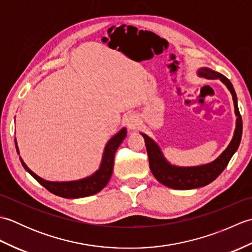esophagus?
<instances>
[{
  "label": "esophagus",
  "instance_id": "1",
  "mask_svg": "<svg viewBox=\"0 0 252 252\" xmlns=\"http://www.w3.org/2000/svg\"><path fill=\"white\" fill-rule=\"evenodd\" d=\"M125 122L130 130H135L140 126V118L135 114H129L126 117Z\"/></svg>",
  "mask_w": 252,
  "mask_h": 252
}]
</instances>
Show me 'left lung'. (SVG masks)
<instances>
[{"label": "left lung", "mask_w": 252, "mask_h": 252, "mask_svg": "<svg viewBox=\"0 0 252 252\" xmlns=\"http://www.w3.org/2000/svg\"><path fill=\"white\" fill-rule=\"evenodd\" d=\"M197 74L201 78L210 80L220 79L225 84V87L228 89L233 96L235 115L237 117L236 127H235L231 143L228 144L225 151L220 156L211 162L201 165H195V167H179V165L171 164L164 158L158 144L153 138L146 135L145 133H141L144 140H145L149 160V168H151L152 173L158 182L173 189H199V187L210 184L226 168V165L233 157V155L236 153L240 144V140H242L243 120L242 116L239 114L237 96L236 93H235V90L231 81L220 72H217L212 70V69L206 67L199 68V70L197 71Z\"/></svg>", "instance_id": "obj_1"}]
</instances>
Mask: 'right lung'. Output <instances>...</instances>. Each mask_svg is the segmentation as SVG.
I'll return each instance as SVG.
<instances>
[{
  "instance_id": "right-lung-1",
  "label": "right lung",
  "mask_w": 252,
  "mask_h": 252,
  "mask_svg": "<svg viewBox=\"0 0 252 252\" xmlns=\"http://www.w3.org/2000/svg\"><path fill=\"white\" fill-rule=\"evenodd\" d=\"M126 127H122L117 134H115L108 142H107L98 170L96 171V172H94L92 175L88 176V178L77 180V181H68V182L46 181L44 179L40 178V176L36 175L34 172H32V171L27 167V164L24 162V160L21 159L20 156H19V159L27 172H29L42 186H44L47 190L52 192V194L63 197V198H68V199L83 198V197L97 194L98 191H100L107 184H108L110 176L112 174V170H114L115 154L117 152L118 147L120 146L122 141L126 138ZM15 145H16V151H17V154L19 155V149L17 146V141H16V138H15Z\"/></svg>"
}]
</instances>
